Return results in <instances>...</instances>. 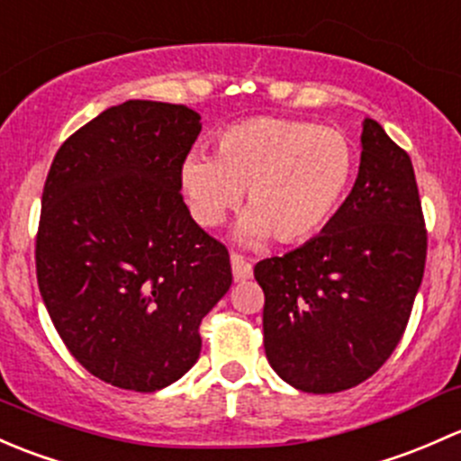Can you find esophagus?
<instances>
[{"label": "esophagus", "instance_id": "1", "mask_svg": "<svg viewBox=\"0 0 461 461\" xmlns=\"http://www.w3.org/2000/svg\"><path fill=\"white\" fill-rule=\"evenodd\" d=\"M230 266L235 282H246V279L253 277V266H250L249 259L241 258L240 253H230Z\"/></svg>", "mask_w": 461, "mask_h": 461}]
</instances>
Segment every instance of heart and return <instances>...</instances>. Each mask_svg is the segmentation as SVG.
<instances>
[{
    "label": "heart",
    "mask_w": 461,
    "mask_h": 461,
    "mask_svg": "<svg viewBox=\"0 0 461 461\" xmlns=\"http://www.w3.org/2000/svg\"><path fill=\"white\" fill-rule=\"evenodd\" d=\"M357 158L348 137L315 122L253 117L226 128L215 159L191 155L182 164V191L193 217L215 226L246 191L244 241L275 237L300 244L324 229L355 179Z\"/></svg>",
    "instance_id": "obj_1"
}]
</instances>
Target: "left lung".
I'll return each instance as SVG.
<instances>
[{"label": "left lung", "mask_w": 461, "mask_h": 461, "mask_svg": "<svg viewBox=\"0 0 461 461\" xmlns=\"http://www.w3.org/2000/svg\"><path fill=\"white\" fill-rule=\"evenodd\" d=\"M424 264L411 158L364 120L357 179L333 220L300 249L255 264L273 371L317 395L371 377L404 335Z\"/></svg>", "instance_id": "left-lung-1"}]
</instances>
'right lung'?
<instances>
[{"label": "right lung", "mask_w": 461, "mask_h": 461, "mask_svg": "<svg viewBox=\"0 0 461 461\" xmlns=\"http://www.w3.org/2000/svg\"><path fill=\"white\" fill-rule=\"evenodd\" d=\"M199 115L128 99L57 150L35 241L41 300L102 382L153 393L191 371L199 324L230 288V258L182 197Z\"/></svg>", "instance_id": "1"}]
</instances>
